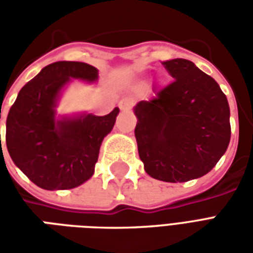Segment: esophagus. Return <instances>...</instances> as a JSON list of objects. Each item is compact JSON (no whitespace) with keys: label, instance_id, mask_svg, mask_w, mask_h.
<instances>
[{"label":"esophagus","instance_id":"1","mask_svg":"<svg viewBox=\"0 0 253 253\" xmlns=\"http://www.w3.org/2000/svg\"><path fill=\"white\" fill-rule=\"evenodd\" d=\"M132 103H134V100L130 99V97L121 100V103H119V108H121V111H128L132 107Z\"/></svg>","mask_w":253,"mask_h":253}]
</instances>
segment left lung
<instances>
[{
    "mask_svg": "<svg viewBox=\"0 0 253 253\" xmlns=\"http://www.w3.org/2000/svg\"><path fill=\"white\" fill-rule=\"evenodd\" d=\"M163 65L173 81L134 108L138 153L153 179L183 183L209 173L226 152L230 110L217 81L194 62Z\"/></svg>",
    "mask_w": 253,
    "mask_h": 253,
    "instance_id": "left-lung-1",
    "label": "left lung"
}]
</instances>
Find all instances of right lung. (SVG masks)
<instances>
[{
  "instance_id": "obj_1",
  "label": "right lung",
  "mask_w": 253,
  "mask_h": 253,
  "mask_svg": "<svg viewBox=\"0 0 253 253\" xmlns=\"http://www.w3.org/2000/svg\"><path fill=\"white\" fill-rule=\"evenodd\" d=\"M97 77V69L88 63L54 62L25 84L10 107L6 118L9 156L38 187L69 190L93 175L101 142L115 125L119 108L104 116L55 119V107L72 78L93 83Z\"/></svg>"
}]
</instances>
